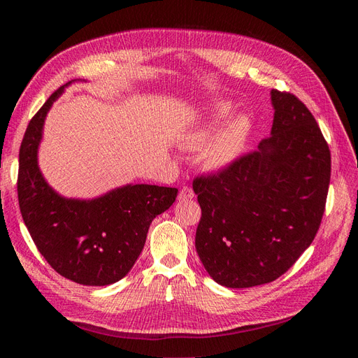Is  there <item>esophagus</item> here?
<instances>
[{
	"instance_id": "1",
	"label": "esophagus",
	"mask_w": 358,
	"mask_h": 358,
	"mask_svg": "<svg viewBox=\"0 0 358 358\" xmlns=\"http://www.w3.org/2000/svg\"><path fill=\"white\" fill-rule=\"evenodd\" d=\"M196 197V194H194V191L189 188V187H183L182 189H180V192H179V196H178V199L182 201V200H191V199H194Z\"/></svg>"
}]
</instances>
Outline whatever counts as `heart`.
I'll return each mask as SVG.
<instances>
[{
  "label": "heart",
  "mask_w": 358,
  "mask_h": 358,
  "mask_svg": "<svg viewBox=\"0 0 358 358\" xmlns=\"http://www.w3.org/2000/svg\"><path fill=\"white\" fill-rule=\"evenodd\" d=\"M230 103H220L213 107L209 122H206L200 128L194 129L185 137V146L189 149L203 148L211 140L216 129L220 128L224 119L231 113ZM251 134V122L246 116H237L227 124L221 131L216 134L214 140L204 150V164L212 170H222L230 167L239 159L248 145V138Z\"/></svg>",
  "instance_id": "1"
}]
</instances>
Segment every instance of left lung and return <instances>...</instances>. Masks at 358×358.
I'll return each mask as SVG.
<instances>
[{"mask_svg": "<svg viewBox=\"0 0 358 358\" xmlns=\"http://www.w3.org/2000/svg\"><path fill=\"white\" fill-rule=\"evenodd\" d=\"M272 134L230 167L197 176L196 249L229 288L268 284L309 248L326 210L331 157L315 117L294 94L272 90Z\"/></svg>", "mask_w": 358, "mask_h": 358, "instance_id": "1", "label": "left lung"}]
</instances>
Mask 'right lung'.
I'll use <instances>...</instances> for the list:
<instances>
[{"label": "right lung", "instance_id": "add662e5", "mask_svg": "<svg viewBox=\"0 0 358 358\" xmlns=\"http://www.w3.org/2000/svg\"><path fill=\"white\" fill-rule=\"evenodd\" d=\"M67 85L49 96L27 127L19 149V208L32 241L55 272L82 285H110L131 270L150 222L175 203L178 189L142 183L88 201L58 196L41 176L37 149L45 117Z\"/></svg>", "mask_w": 358, "mask_h": 358}]
</instances>
